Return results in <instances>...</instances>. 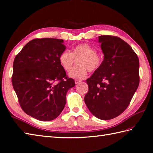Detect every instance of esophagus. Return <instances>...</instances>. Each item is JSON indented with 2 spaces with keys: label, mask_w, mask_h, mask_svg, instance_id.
Instances as JSON below:
<instances>
[{
  "label": "esophagus",
  "mask_w": 153,
  "mask_h": 153,
  "mask_svg": "<svg viewBox=\"0 0 153 153\" xmlns=\"http://www.w3.org/2000/svg\"><path fill=\"white\" fill-rule=\"evenodd\" d=\"M75 82H76V84H79V83L82 82V80H80V79H76V80H75Z\"/></svg>",
  "instance_id": "obj_1"
}]
</instances>
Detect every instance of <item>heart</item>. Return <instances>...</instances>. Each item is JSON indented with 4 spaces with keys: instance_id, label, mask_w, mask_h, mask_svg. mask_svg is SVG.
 <instances>
[{
    "instance_id": "obj_1",
    "label": "heart",
    "mask_w": 153,
    "mask_h": 153,
    "mask_svg": "<svg viewBox=\"0 0 153 153\" xmlns=\"http://www.w3.org/2000/svg\"><path fill=\"white\" fill-rule=\"evenodd\" d=\"M77 65L69 72V76L72 78L83 79L88 74V70L94 72L100 68L102 60L97 55L96 50L87 43L79 44L72 49L71 52L68 50L61 53L59 62L65 71L69 72L73 67L74 59H77Z\"/></svg>"
}]
</instances>
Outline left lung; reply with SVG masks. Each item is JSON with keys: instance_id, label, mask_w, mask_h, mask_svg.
<instances>
[{"instance_id": "obj_1", "label": "left lung", "mask_w": 153, "mask_h": 153, "mask_svg": "<svg viewBox=\"0 0 153 153\" xmlns=\"http://www.w3.org/2000/svg\"><path fill=\"white\" fill-rule=\"evenodd\" d=\"M98 43L104 60L86 79L89 90L84 101L94 116L106 120L117 117L128 106L139 84V61L120 38L102 35Z\"/></svg>"}]
</instances>
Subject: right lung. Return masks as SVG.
<instances>
[{"instance_id":"1","label":"right lung","mask_w":153,"mask_h":153,"mask_svg":"<svg viewBox=\"0 0 153 153\" xmlns=\"http://www.w3.org/2000/svg\"><path fill=\"white\" fill-rule=\"evenodd\" d=\"M65 49L63 39H35L14 60L12 84L19 102L27 114L37 120L56 118L65 107L68 91L75 86L59 62Z\"/></svg>"}]
</instances>
